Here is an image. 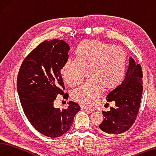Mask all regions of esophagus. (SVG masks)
I'll use <instances>...</instances> for the list:
<instances>
[{"instance_id": "obj_1", "label": "esophagus", "mask_w": 156, "mask_h": 156, "mask_svg": "<svg viewBox=\"0 0 156 156\" xmlns=\"http://www.w3.org/2000/svg\"><path fill=\"white\" fill-rule=\"evenodd\" d=\"M81 110H94L93 109H92L90 108H88V107H86V106H83V105H81Z\"/></svg>"}]
</instances>
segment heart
Masks as SVG:
<instances>
[{
	"label": "heart",
	"mask_w": 156,
	"mask_h": 156,
	"mask_svg": "<svg viewBox=\"0 0 156 156\" xmlns=\"http://www.w3.org/2000/svg\"><path fill=\"white\" fill-rule=\"evenodd\" d=\"M67 59L61 69L64 80L70 86L81 83L88 70L89 80L72 91L74 100L88 105L96 103L103 87L112 88L121 82L126 68V53L120 46L98 40H86Z\"/></svg>",
	"instance_id": "1"
}]
</instances>
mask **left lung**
<instances>
[{
	"mask_svg": "<svg viewBox=\"0 0 156 156\" xmlns=\"http://www.w3.org/2000/svg\"><path fill=\"white\" fill-rule=\"evenodd\" d=\"M143 72L140 64L129 57L124 80L107 95V101L115 102L110 111L102 112L105 119L99 125L105 135H118L132 126L140 108L143 94Z\"/></svg>",
	"mask_w": 156,
	"mask_h": 156,
	"instance_id": "left-lung-1",
	"label": "left lung"
}]
</instances>
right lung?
<instances>
[{
	"label": "right lung",
	"mask_w": 156,
	"mask_h": 156,
	"mask_svg": "<svg viewBox=\"0 0 156 156\" xmlns=\"http://www.w3.org/2000/svg\"><path fill=\"white\" fill-rule=\"evenodd\" d=\"M69 50L64 40H46L24 59L18 75L17 90L24 114L37 132L50 138L68 132L81 109L73 101L66 109L54 107L58 95L68 98L62 90L64 84L60 72Z\"/></svg>",
	"instance_id": "obj_1"
}]
</instances>
